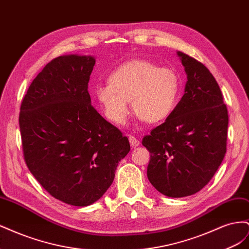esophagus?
<instances>
[{
	"label": "esophagus",
	"mask_w": 249,
	"mask_h": 249,
	"mask_svg": "<svg viewBox=\"0 0 249 249\" xmlns=\"http://www.w3.org/2000/svg\"><path fill=\"white\" fill-rule=\"evenodd\" d=\"M129 140H130V144L133 147H136V146H138L140 144V141L136 137H134V136H130Z\"/></svg>",
	"instance_id": "obj_1"
}]
</instances>
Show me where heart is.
Here are the masks:
<instances>
[{"instance_id": "1", "label": "heart", "mask_w": 249, "mask_h": 249, "mask_svg": "<svg viewBox=\"0 0 249 249\" xmlns=\"http://www.w3.org/2000/svg\"><path fill=\"white\" fill-rule=\"evenodd\" d=\"M178 92V73L145 59L120 64L111 72L109 82L94 91L105 115L116 124H124L129 117L130 100L142 122H162L175 110Z\"/></svg>"}]
</instances>
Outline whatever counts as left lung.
Instances as JSON below:
<instances>
[{"label": "left lung", "mask_w": 249, "mask_h": 249, "mask_svg": "<svg viewBox=\"0 0 249 249\" xmlns=\"http://www.w3.org/2000/svg\"><path fill=\"white\" fill-rule=\"evenodd\" d=\"M187 73L185 93L165 123L142 139L150 153L147 178L168 197L198 192L227 153L229 115L219 85L197 60L178 52Z\"/></svg>", "instance_id": "8db88e82"}]
</instances>
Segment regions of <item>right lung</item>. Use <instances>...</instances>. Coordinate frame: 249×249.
Here are the masks:
<instances>
[{
  "mask_svg": "<svg viewBox=\"0 0 249 249\" xmlns=\"http://www.w3.org/2000/svg\"><path fill=\"white\" fill-rule=\"evenodd\" d=\"M95 59L65 55L37 74L21 102L19 129L29 170L53 197L86 207L113 183L129 139L91 105Z\"/></svg>",
  "mask_w": 249,
  "mask_h": 249,
  "instance_id": "1",
  "label": "right lung"
}]
</instances>
